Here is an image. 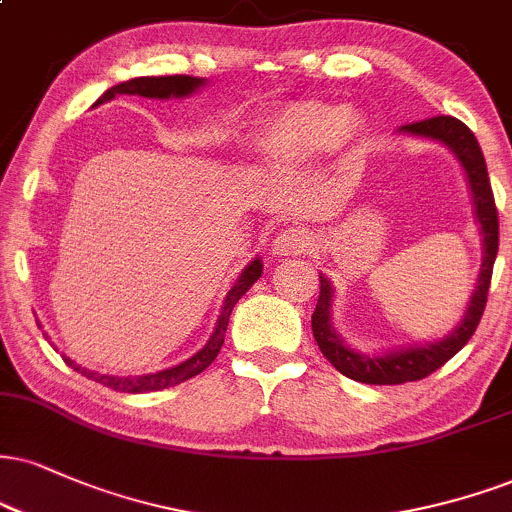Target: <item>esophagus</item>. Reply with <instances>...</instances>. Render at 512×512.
Wrapping results in <instances>:
<instances>
[{
  "instance_id": "esophagus-1",
  "label": "esophagus",
  "mask_w": 512,
  "mask_h": 512,
  "mask_svg": "<svg viewBox=\"0 0 512 512\" xmlns=\"http://www.w3.org/2000/svg\"><path fill=\"white\" fill-rule=\"evenodd\" d=\"M312 245V236L300 226H291V229L281 231L279 236L272 240V255L274 257H288V255H300L307 252Z\"/></svg>"
}]
</instances>
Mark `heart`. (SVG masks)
<instances>
[{
    "label": "heart",
    "mask_w": 512,
    "mask_h": 512,
    "mask_svg": "<svg viewBox=\"0 0 512 512\" xmlns=\"http://www.w3.org/2000/svg\"><path fill=\"white\" fill-rule=\"evenodd\" d=\"M362 121L346 104L295 100L264 116L250 145V157L264 171H295L334 150L355 147Z\"/></svg>",
    "instance_id": "obj_1"
}]
</instances>
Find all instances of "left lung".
Returning a JSON list of instances; mask_svg holds the SVG:
<instances>
[{
    "label": "left lung",
    "instance_id": "obj_1",
    "mask_svg": "<svg viewBox=\"0 0 512 512\" xmlns=\"http://www.w3.org/2000/svg\"><path fill=\"white\" fill-rule=\"evenodd\" d=\"M400 135H412V138L434 140V143L446 145L463 166V174L467 178L472 195L474 221L479 224L482 233V269H479L477 283L470 295V305H467L463 319L448 336L439 341L420 343V346H405L391 348L384 353H357L350 348L338 331L331 324V310H334V286L319 274V300L312 315V331H315V341L322 350L326 360L334 365L338 372L346 374L348 379L362 381V384H405V381H417L429 377L441 365H446L460 348L470 341L474 329H477L479 319L484 315L486 295H489L491 272H494L496 252H498V212L494 193H491L489 171L479 147L477 138L463 121L453 119V116H434V119L408 123V126L398 128Z\"/></svg>",
    "mask_w": 512,
    "mask_h": 512
}]
</instances>
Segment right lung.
Masks as SVG:
<instances>
[{
    "label": "right lung",
    "instance_id": "1",
    "mask_svg": "<svg viewBox=\"0 0 512 512\" xmlns=\"http://www.w3.org/2000/svg\"><path fill=\"white\" fill-rule=\"evenodd\" d=\"M207 80L205 78H195V76H140V78H131V80H123V83L114 85L109 88L104 95L97 100V104H104L119 95H138V97H147V100H181V97H190L193 92H197L200 88H205ZM264 264L260 257H255L248 267L243 269L238 276V281L233 283L231 291L226 293L224 305H221L217 326H214L212 336L209 341L202 346L193 357L183 360L181 365H174L169 369H162V372H152V374H140V377H119V374H100V372H92L88 367H80L71 357H64V362L69 367L76 369V372L83 374L97 384L107 386V389L121 391V393H147V391H162L169 389V386L181 384V381H188L197 377L202 369H207L217 360L221 346H224V334H226V326H229V317L233 312V307L245 293L250 291V286L262 276ZM40 326V324H38Z\"/></svg>",
    "mask_w": 512,
    "mask_h": 512
}]
</instances>
